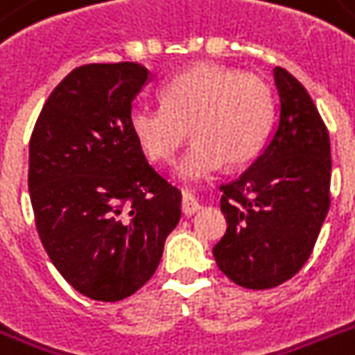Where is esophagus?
Here are the masks:
<instances>
[{"instance_id": "esophagus-1", "label": "esophagus", "mask_w": 355, "mask_h": 355, "mask_svg": "<svg viewBox=\"0 0 355 355\" xmlns=\"http://www.w3.org/2000/svg\"><path fill=\"white\" fill-rule=\"evenodd\" d=\"M202 206H200V202L197 200V197H195L193 193H186L184 195V200H182V211L186 214V216H193V214H197V211L200 210Z\"/></svg>"}]
</instances>
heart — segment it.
I'll use <instances>...</instances> for the list:
<instances>
[{
	"mask_svg": "<svg viewBox=\"0 0 355 355\" xmlns=\"http://www.w3.org/2000/svg\"><path fill=\"white\" fill-rule=\"evenodd\" d=\"M162 105L136 103L130 130L153 160H171L189 134L195 141L177 166L182 180L210 177L223 164L252 160L269 134L275 101L263 79L216 64H199L169 79Z\"/></svg>",
	"mask_w": 355,
	"mask_h": 355,
	"instance_id": "b5f03b06",
	"label": "heart"
}]
</instances>
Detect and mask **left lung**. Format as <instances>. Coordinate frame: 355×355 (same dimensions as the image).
Returning a JSON list of instances; mask_svg holds the SVG:
<instances>
[{"label":"left lung","mask_w":355,"mask_h":355,"mask_svg":"<svg viewBox=\"0 0 355 355\" xmlns=\"http://www.w3.org/2000/svg\"><path fill=\"white\" fill-rule=\"evenodd\" d=\"M278 121L241 177L221 186L227 234L217 267L247 289H270L308 261L330 208V136L300 83L275 68Z\"/></svg>","instance_id":"obj_1"}]
</instances>
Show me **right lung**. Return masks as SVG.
Returning <instances> with one entry per match:
<instances>
[{
    "label": "right lung",
    "mask_w": 355,
    "mask_h": 355,
    "mask_svg": "<svg viewBox=\"0 0 355 355\" xmlns=\"http://www.w3.org/2000/svg\"><path fill=\"white\" fill-rule=\"evenodd\" d=\"M153 73L138 62L75 68L47 97L29 144L36 230L80 295L118 302L155 275L182 193L145 158L128 116Z\"/></svg>",
    "instance_id": "right-lung-1"
}]
</instances>
